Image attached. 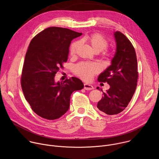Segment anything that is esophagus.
<instances>
[{
	"label": "esophagus",
	"mask_w": 159,
	"mask_h": 159,
	"mask_svg": "<svg viewBox=\"0 0 159 159\" xmlns=\"http://www.w3.org/2000/svg\"><path fill=\"white\" fill-rule=\"evenodd\" d=\"M84 89L85 90H93L94 89V87L91 85L88 84H84Z\"/></svg>",
	"instance_id": "1"
}]
</instances>
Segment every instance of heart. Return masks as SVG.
Returning <instances> with one entry per match:
<instances>
[{"instance_id":"b5f03b06","label":"heart","mask_w":159,"mask_h":159,"mask_svg":"<svg viewBox=\"0 0 159 159\" xmlns=\"http://www.w3.org/2000/svg\"><path fill=\"white\" fill-rule=\"evenodd\" d=\"M87 41L95 52H101L106 49L108 44V41L99 33L92 34L84 38ZM79 45V41L73 42L69 49L70 55L74 56ZM99 71V66L95 63L81 62L75 67V73L84 80H90L93 75Z\"/></svg>"}]
</instances>
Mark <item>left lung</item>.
<instances>
[{"instance_id":"1","label":"left lung","mask_w":159,"mask_h":159,"mask_svg":"<svg viewBox=\"0 0 159 159\" xmlns=\"http://www.w3.org/2000/svg\"><path fill=\"white\" fill-rule=\"evenodd\" d=\"M116 51L111 65L102 72L98 80L107 82L110 88L103 93L97 107L108 115H117L128 105L137 88V59L134 48L126 36L120 31L114 33Z\"/></svg>"}]
</instances>
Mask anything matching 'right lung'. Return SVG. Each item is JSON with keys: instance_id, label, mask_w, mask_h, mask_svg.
<instances>
[{"instance_id": "1", "label": "right lung", "mask_w": 159, "mask_h": 159, "mask_svg": "<svg viewBox=\"0 0 159 159\" xmlns=\"http://www.w3.org/2000/svg\"><path fill=\"white\" fill-rule=\"evenodd\" d=\"M69 29L50 27L31 41L22 67L20 84L26 100L40 117L53 120L69 110L70 96L84 87L77 77L55 81L66 62L72 40L81 36Z\"/></svg>"}]
</instances>
